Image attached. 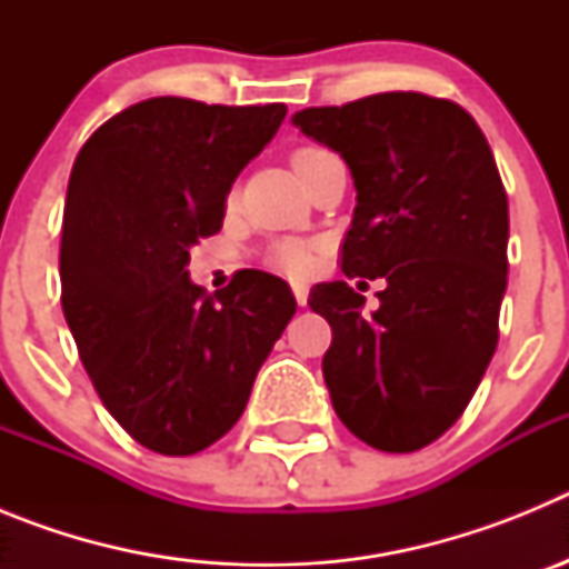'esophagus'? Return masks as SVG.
I'll return each instance as SVG.
<instances>
[{"instance_id": "34e87169", "label": "esophagus", "mask_w": 569, "mask_h": 569, "mask_svg": "<svg viewBox=\"0 0 569 569\" xmlns=\"http://www.w3.org/2000/svg\"><path fill=\"white\" fill-rule=\"evenodd\" d=\"M293 296L299 301V308H305L308 305V284L305 281H293Z\"/></svg>"}]
</instances>
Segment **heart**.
<instances>
[{
  "label": "heart",
  "instance_id": "1",
  "mask_svg": "<svg viewBox=\"0 0 569 569\" xmlns=\"http://www.w3.org/2000/svg\"><path fill=\"white\" fill-rule=\"evenodd\" d=\"M308 153H313V148L299 150V153L293 156V162ZM270 268L288 276L308 273V270L313 268V250H310L308 244H301V241H279V244L270 250Z\"/></svg>",
  "mask_w": 569,
  "mask_h": 569
}]
</instances>
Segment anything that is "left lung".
I'll return each instance as SVG.
<instances>
[{"mask_svg": "<svg viewBox=\"0 0 569 569\" xmlns=\"http://www.w3.org/2000/svg\"><path fill=\"white\" fill-rule=\"evenodd\" d=\"M290 122L353 176L345 276L387 281L373 313L347 281L310 290L333 330L321 359L330 401L361 441L413 453L456 425L496 353L510 239L499 168L476 119L425 93L308 108Z\"/></svg>", "mask_w": 569, "mask_h": 569, "instance_id": "8db88e82", "label": "left lung"}]
</instances>
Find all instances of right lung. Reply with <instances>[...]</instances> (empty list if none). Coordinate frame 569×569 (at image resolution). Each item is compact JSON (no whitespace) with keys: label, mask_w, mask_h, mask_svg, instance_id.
Returning <instances> with one entry per match:
<instances>
[{"label":"right lung","mask_w":569,"mask_h":569,"mask_svg":"<svg viewBox=\"0 0 569 569\" xmlns=\"http://www.w3.org/2000/svg\"><path fill=\"white\" fill-rule=\"evenodd\" d=\"M284 116V104L144 99L90 136L70 170L64 319L99 399L153 453L222 439L296 313L279 276L241 270L213 299L188 270L190 248L222 228L236 176Z\"/></svg>","instance_id":"obj_1"}]
</instances>
